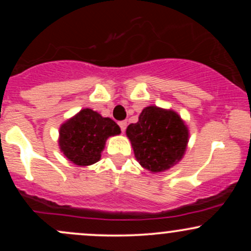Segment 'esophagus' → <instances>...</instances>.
<instances>
[{
    "instance_id": "1",
    "label": "esophagus",
    "mask_w": 251,
    "mask_h": 251,
    "mask_svg": "<svg viewBox=\"0 0 251 251\" xmlns=\"http://www.w3.org/2000/svg\"><path fill=\"white\" fill-rule=\"evenodd\" d=\"M119 126L120 128H122V131L124 132L126 129V126H127V123H126L125 120H124V122H119Z\"/></svg>"
}]
</instances>
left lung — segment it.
Masks as SVG:
<instances>
[{"label": "left lung", "mask_w": 251, "mask_h": 251, "mask_svg": "<svg viewBox=\"0 0 251 251\" xmlns=\"http://www.w3.org/2000/svg\"><path fill=\"white\" fill-rule=\"evenodd\" d=\"M126 135L140 165L154 174L179 162L189 142L188 126L178 113L157 106L144 108L138 123L127 126Z\"/></svg>", "instance_id": "1"}]
</instances>
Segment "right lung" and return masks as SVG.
<instances>
[{
    "label": "right lung",
    "instance_id": "add662e5",
    "mask_svg": "<svg viewBox=\"0 0 251 251\" xmlns=\"http://www.w3.org/2000/svg\"><path fill=\"white\" fill-rule=\"evenodd\" d=\"M120 132V127L111 118L83 108L61 125L59 146L66 158L75 165H92L100 160L107 138Z\"/></svg>",
    "mask_w": 251,
    "mask_h": 251
}]
</instances>
